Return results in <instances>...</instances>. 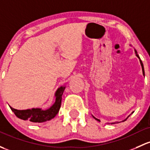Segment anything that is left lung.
<instances>
[{"instance_id": "obj_1", "label": "left lung", "mask_w": 150, "mask_h": 150, "mask_svg": "<svg viewBox=\"0 0 150 150\" xmlns=\"http://www.w3.org/2000/svg\"><path fill=\"white\" fill-rule=\"evenodd\" d=\"M134 51H135V54H136V56L137 57L139 58V59L140 64H141V66H142V73H143V75H144V65H143V63H142V60H141V59H140V57H139V54H137V50H134ZM132 113H133V112H132ZM92 116H93V115H92ZM129 116H130V115H129ZM129 116H128V117H129ZM93 117L94 119H95L96 121H100V120H99V119H96V118L95 117V116H93ZM128 117H127V119H124V121H124L127 120V119H128ZM116 123H119V122H116ZM116 124V123H111V124Z\"/></svg>"}]
</instances>
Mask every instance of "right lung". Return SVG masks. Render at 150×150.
Returning a JSON list of instances; mask_svg holds the SVG:
<instances>
[{"label": "right lung", "instance_id": "right-lung-1", "mask_svg": "<svg viewBox=\"0 0 150 150\" xmlns=\"http://www.w3.org/2000/svg\"><path fill=\"white\" fill-rule=\"evenodd\" d=\"M65 89V86H61L57 90L55 93L54 103L48 109L43 110L42 108H31L26 110H17L10 106L11 111L19 119L25 121H29L34 123H42L50 121L55 117L59 112L62 103V96Z\"/></svg>", "mask_w": 150, "mask_h": 150}]
</instances>
